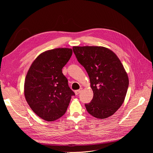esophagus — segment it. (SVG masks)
Instances as JSON below:
<instances>
[{
  "label": "esophagus",
  "instance_id": "obj_1",
  "mask_svg": "<svg viewBox=\"0 0 153 153\" xmlns=\"http://www.w3.org/2000/svg\"><path fill=\"white\" fill-rule=\"evenodd\" d=\"M82 91V88H80V89L79 90H77L75 91V94L76 95H78L80 93H81V92Z\"/></svg>",
  "mask_w": 153,
  "mask_h": 153
}]
</instances>
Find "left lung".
Wrapping results in <instances>:
<instances>
[{
	"label": "left lung",
	"instance_id": "1",
	"mask_svg": "<svg viewBox=\"0 0 153 153\" xmlns=\"http://www.w3.org/2000/svg\"><path fill=\"white\" fill-rule=\"evenodd\" d=\"M78 62L89 75L94 92L91 102L85 104L88 113L107 118L121 107L125 99L129 80L117 56L102 46H73Z\"/></svg>",
	"mask_w": 153,
	"mask_h": 153
}]
</instances>
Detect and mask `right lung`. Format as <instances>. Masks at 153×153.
Wrapping results in <instances>:
<instances>
[{"instance_id": "obj_1", "label": "right lung", "mask_w": 153, "mask_h": 153, "mask_svg": "<svg viewBox=\"0 0 153 153\" xmlns=\"http://www.w3.org/2000/svg\"><path fill=\"white\" fill-rule=\"evenodd\" d=\"M72 54V49L66 48L46 51L35 59L27 72L24 85L26 100L31 110L46 121L61 117L75 95L62 72Z\"/></svg>"}]
</instances>
